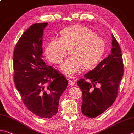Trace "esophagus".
<instances>
[{
	"mask_svg": "<svg viewBox=\"0 0 134 134\" xmlns=\"http://www.w3.org/2000/svg\"><path fill=\"white\" fill-rule=\"evenodd\" d=\"M68 82H69V84L70 85V86H74V85L75 84L74 82L72 81H71V80H68Z\"/></svg>",
	"mask_w": 134,
	"mask_h": 134,
	"instance_id": "1",
	"label": "esophagus"
}]
</instances>
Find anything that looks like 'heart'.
<instances>
[{
    "label": "heart",
    "instance_id": "1",
    "mask_svg": "<svg viewBox=\"0 0 134 134\" xmlns=\"http://www.w3.org/2000/svg\"><path fill=\"white\" fill-rule=\"evenodd\" d=\"M70 50L71 57L60 67L63 73L72 77L82 68L90 69L98 63L105 51V43L89 28L81 25L67 27L60 31V38L50 41L44 50L47 60L62 64Z\"/></svg>",
    "mask_w": 134,
    "mask_h": 134
}]
</instances>
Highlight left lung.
<instances>
[{"label": "left lung", "instance_id": "1", "mask_svg": "<svg viewBox=\"0 0 134 134\" xmlns=\"http://www.w3.org/2000/svg\"><path fill=\"white\" fill-rule=\"evenodd\" d=\"M113 47L107 57L77 81L82 93L81 112L95 118L113 105L117 97L119 85L124 74L121 50L112 34ZM98 85V87L95 86Z\"/></svg>", "mask_w": 134, "mask_h": 134}]
</instances>
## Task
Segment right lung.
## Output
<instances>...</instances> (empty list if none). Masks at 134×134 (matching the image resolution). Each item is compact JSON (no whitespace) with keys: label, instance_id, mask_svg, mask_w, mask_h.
Returning a JSON list of instances; mask_svg holds the SVG:
<instances>
[{"label":"right lung","instance_id":"add662e5","mask_svg":"<svg viewBox=\"0 0 134 134\" xmlns=\"http://www.w3.org/2000/svg\"><path fill=\"white\" fill-rule=\"evenodd\" d=\"M47 25L33 24L21 35L14 48L13 69L14 84L27 108L40 118H51L57 113L68 82L42 59L43 31Z\"/></svg>","mask_w":134,"mask_h":134}]
</instances>
